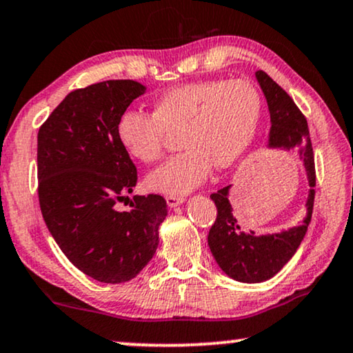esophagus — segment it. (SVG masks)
I'll list each match as a JSON object with an SVG mask.
<instances>
[{"label": "esophagus", "instance_id": "34e87169", "mask_svg": "<svg viewBox=\"0 0 353 353\" xmlns=\"http://www.w3.org/2000/svg\"><path fill=\"white\" fill-rule=\"evenodd\" d=\"M166 203L171 206V208H174V206L184 203V196H181V195H168L166 196Z\"/></svg>", "mask_w": 353, "mask_h": 353}]
</instances>
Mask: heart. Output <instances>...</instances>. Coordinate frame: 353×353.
Returning <instances> with one entry per match:
<instances>
[{
  "mask_svg": "<svg viewBox=\"0 0 353 353\" xmlns=\"http://www.w3.org/2000/svg\"><path fill=\"white\" fill-rule=\"evenodd\" d=\"M261 119V97L243 79H211L176 85L153 101V114L125 110L116 122V139L139 163L163 157L168 132L181 130L185 150L148 176V189L185 194L200 185L213 164L232 166L250 147Z\"/></svg>",
  "mask_w": 353,
  "mask_h": 353,
  "instance_id": "heart-1",
  "label": "heart"
}]
</instances>
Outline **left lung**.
<instances>
[{
    "label": "left lung",
    "instance_id": "1",
    "mask_svg": "<svg viewBox=\"0 0 353 353\" xmlns=\"http://www.w3.org/2000/svg\"><path fill=\"white\" fill-rule=\"evenodd\" d=\"M256 81L265 93L268 110L271 116V129L268 147L290 150L299 147L308 179L307 216L302 224L290 228L278 234L256 236L253 231H243L236 216L232 214V206L229 201V190L232 185L211 194L214 201L216 214L214 224L208 234V245L216 263L229 278L239 283H263L271 279L283 270L285 263L294 256L307 234L308 224L312 221L314 184V157L312 140H310L308 124L302 111L299 110L292 98L284 88H281L263 70H256Z\"/></svg>",
    "mask_w": 353,
    "mask_h": 353
}]
</instances>
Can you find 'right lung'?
<instances>
[{
  "mask_svg": "<svg viewBox=\"0 0 353 353\" xmlns=\"http://www.w3.org/2000/svg\"><path fill=\"white\" fill-rule=\"evenodd\" d=\"M135 81H106L70 92L39 130V200L46 228L68 260L106 284L134 279L158 248L166 218L161 195H135L137 168L116 139V122L135 98Z\"/></svg>",
  "mask_w": 353,
  "mask_h": 353,
  "instance_id": "1",
  "label": "right lung"
}]
</instances>
